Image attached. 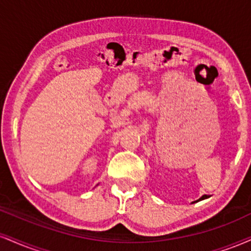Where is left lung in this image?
I'll return each mask as SVG.
<instances>
[{
	"instance_id": "obj_1",
	"label": "left lung",
	"mask_w": 251,
	"mask_h": 251,
	"mask_svg": "<svg viewBox=\"0 0 251 251\" xmlns=\"http://www.w3.org/2000/svg\"><path fill=\"white\" fill-rule=\"evenodd\" d=\"M208 198H209V196H208V195H202V196H201V198H200V199H199V200H198V201L204 200V199H208ZM195 202H196V201H195Z\"/></svg>"
}]
</instances>
